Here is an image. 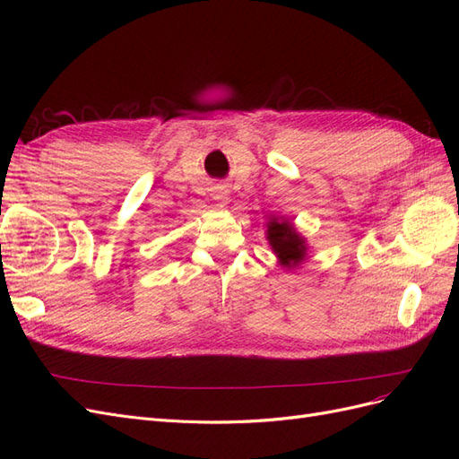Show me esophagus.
I'll list each match as a JSON object with an SVG mask.
<instances>
[{"instance_id": "obj_1", "label": "esophagus", "mask_w": 459, "mask_h": 459, "mask_svg": "<svg viewBox=\"0 0 459 459\" xmlns=\"http://www.w3.org/2000/svg\"><path fill=\"white\" fill-rule=\"evenodd\" d=\"M228 195H230V191L224 189V187H218V189L214 191V199H216L218 203H221V204L228 203V199H230Z\"/></svg>"}]
</instances>
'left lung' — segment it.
<instances>
[{"instance_id":"8db88e82","label":"left lung","mask_w":459,"mask_h":459,"mask_svg":"<svg viewBox=\"0 0 459 459\" xmlns=\"http://www.w3.org/2000/svg\"><path fill=\"white\" fill-rule=\"evenodd\" d=\"M268 243L285 268H297L307 258V239L289 220L272 218L268 221Z\"/></svg>"}]
</instances>
